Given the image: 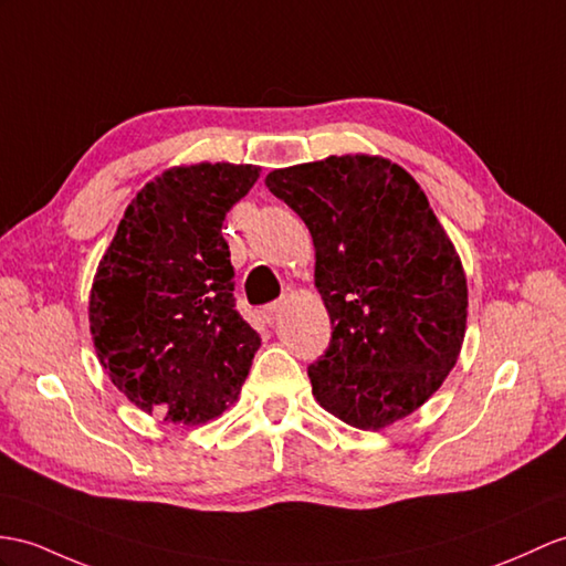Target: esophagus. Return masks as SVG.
I'll list each match as a JSON object with an SVG mask.
<instances>
[{
	"instance_id": "1",
	"label": "esophagus",
	"mask_w": 566,
	"mask_h": 566,
	"mask_svg": "<svg viewBox=\"0 0 566 566\" xmlns=\"http://www.w3.org/2000/svg\"><path fill=\"white\" fill-rule=\"evenodd\" d=\"M283 310H285V300H275V302H271V305H266V307H264V319H266L269 324H273V322L279 319V316L283 314Z\"/></svg>"
}]
</instances>
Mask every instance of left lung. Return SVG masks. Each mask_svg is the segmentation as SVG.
Masks as SVG:
<instances>
[{
  "label": "left lung",
  "mask_w": 566,
  "mask_h": 566,
  "mask_svg": "<svg viewBox=\"0 0 566 566\" xmlns=\"http://www.w3.org/2000/svg\"><path fill=\"white\" fill-rule=\"evenodd\" d=\"M312 232L334 331L307 367L324 410L381 430L430 398L459 360L468 285L424 191L379 156H328L266 175Z\"/></svg>",
  "instance_id": "left-lung-1"
}]
</instances>
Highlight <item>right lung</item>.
<instances>
[{"label": "right lung", "mask_w": 566, "mask_h": 566, "mask_svg": "<svg viewBox=\"0 0 566 566\" xmlns=\"http://www.w3.org/2000/svg\"><path fill=\"white\" fill-rule=\"evenodd\" d=\"M256 165L170 168L127 206L95 271L88 322L115 387L148 416L203 424L238 401L261 346L235 310L226 213Z\"/></svg>", "instance_id": "1"}]
</instances>
